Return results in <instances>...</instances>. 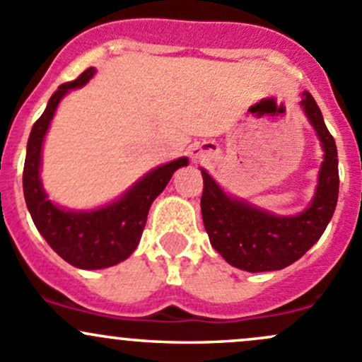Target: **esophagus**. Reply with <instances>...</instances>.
I'll list each match as a JSON object with an SVG mask.
<instances>
[{"label":"esophagus","instance_id":"1","mask_svg":"<svg viewBox=\"0 0 362 362\" xmlns=\"http://www.w3.org/2000/svg\"><path fill=\"white\" fill-rule=\"evenodd\" d=\"M189 155H192V158H199V151L193 148V150H189Z\"/></svg>","mask_w":362,"mask_h":362}]
</instances>
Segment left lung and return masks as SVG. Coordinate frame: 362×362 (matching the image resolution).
Wrapping results in <instances>:
<instances>
[{
    "mask_svg": "<svg viewBox=\"0 0 362 362\" xmlns=\"http://www.w3.org/2000/svg\"><path fill=\"white\" fill-rule=\"evenodd\" d=\"M324 150L319 182L310 206L296 216H275L226 195L202 169L200 207L212 247L232 267L245 272L281 270L300 259L326 230L338 200V153L310 92L301 100Z\"/></svg>",
    "mask_w": 362,
    "mask_h": 362,
    "instance_id": "obj_1",
    "label": "left lung"
}]
</instances>
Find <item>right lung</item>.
I'll return each instance as SVG.
<instances>
[{"label": "right lung", "instance_id": "add662e5", "mask_svg": "<svg viewBox=\"0 0 362 362\" xmlns=\"http://www.w3.org/2000/svg\"><path fill=\"white\" fill-rule=\"evenodd\" d=\"M94 73V68L85 69L76 80L62 83L54 92L29 134L22 174L24 199L38 232L62 259L83 270L113 267L129 258L139 244L153 200L163 192L173 174L180 167L188 165V158L182 156L156 167L137 181L122 199L95 211L74 212L52 204L40 180L45 134L61 99L71 88L83 87Z\"/></svg>", "mask_w": 362, "mask_h": 362}]
</instances>
